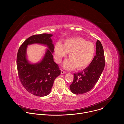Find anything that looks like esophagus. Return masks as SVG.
Here are the masks:
<instances>
[{
	"label": "esophagus",
	"mask_w": 124,
	"mask_h": 124,
	"mask_svg": "<svg viewBox=\"0 0 124 124\" xmlns=\"http://www.w3.org/2000/svg\"><path fill=\"white\" fill-rule=\"evenodd\" d=\"M61 74H66V72H65L64 70H61Z\"/></svg>",
	"instance_id": "34e87169"
}]
</instances>
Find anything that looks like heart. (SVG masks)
<instances>
[{"mask_svg":"<svg viewBox=\"0 0 124 124\" xmlns=\"http://www.w3.org/2000/svg\"><path fill=\"white\" fill-rule=\"evenodd\" d=\"M69 53V58L65 60L63 67L67 70L86 68L92 61L95 54V47L91 42L81 37L72 38L66 40L63 45L57 42L54 47L56 62L59 63Z\"/></svg>","mask_w":124,"mask_h":124,"instance_id":"b5f03b06","label":"heart"}]
</instances>
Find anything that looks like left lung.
<instances>
[{
	"label": "left lung",
	"instance_id": "obj_1",
	"mask_svg": "<svg viewBox=\"0 0 124 124\" xmlns=\"http://www.w3.org/2000/svg\"><path fill=\"white\" fill-rule=\"evenodd\" d=\"M96 54L89 66L81 72L74 74L73 82L70 86L73 93L79 95L89 91L98 81L105 65L103 48L99 40L96 42Z\"/></svg>",
	"mask_w": 124,
	"mask_h": 124
}]
</instances>
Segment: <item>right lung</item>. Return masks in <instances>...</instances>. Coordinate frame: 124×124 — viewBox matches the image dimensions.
<instances>
[{
    "instance_id": "add662e5",
    "label": "right lung",
    "mask_w": 124,
    "mask_h": 124,
    "mask_svg": "<svg viewBox=\"0 0 124 124\" xmlns=\"http://www.w3.org/2000/svg\"><path fill=\"white\" fill-rule=\"evenodd\" d=\"M52 36L46 33L33 35L23 43L17 52L16 66L20 80L28 92L36 96L48 95L55 79L61 74L53 58L54 47ZM34 43L45 45L48 49L40 62L31 64L27 59L26 51L27 46Z\"/></svg>"
}]
</instances>
